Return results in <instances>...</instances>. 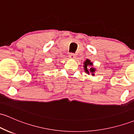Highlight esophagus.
I'll list each match as a JSON object with an SVG mask.
<instances>
[{"label":"esophagus","instance_id":"1","mask_svg":"<svg viewBox=\"0 0 134 134\" xmlns=\"http://www.w3.org/2000/svg\"><path fill=\"white\" fill-rule=\"evenodd\" d=\"M69 57L70 58H72V59H74V58H76V55H75L74 53H71L69 54Z\"/></svg>","mask_w":134,"mask_h":134}]
</instances>
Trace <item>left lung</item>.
<instances>
[{"mask_svg":"<svg viewBox=\"0 0 134 134\" xmlns=\"http://www.w3.org/2000/svg\"><path fill=\"white\" fill-rule=\"evenodd\" d=\"M84 69H85V71L88 74H89L90 73H92V76H95V69L93 68V67H90L89 68L90 66H93V63L91 62L90 60L88 59H86V61L84 62Z\"/></svg>","mask_w":134,"mask_h":134,"instance_id":"obj_1","label":"left lung"}]
</instances>
